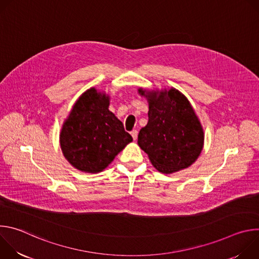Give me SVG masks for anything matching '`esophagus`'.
Masks as SVG:
<instances>
[{
    "label": "esophagus",
    "mask_w": 259,
    "mask_h": 259,
    "mask_svg": "<svg viewBox=\"0 0 259 259\" xmlns=\"http://www.w3.org/2000/svg\"><path fill=\"white\" fill-rule=\"evenodd\" d=\"M130 133H131V136L133 137V139L136 140V139H137V136H138V131H137V130H132Z\"/></svg>",
    "instance_id": "obj_1"
}]
</instances>
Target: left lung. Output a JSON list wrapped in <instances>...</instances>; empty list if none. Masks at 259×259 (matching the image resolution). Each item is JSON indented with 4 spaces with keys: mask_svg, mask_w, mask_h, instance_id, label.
<instances>
[{
    "mask_svg": "<svg viewBox=\"0 0 259 259\" xmlns=\"http://www.w3.org/2000/svg\"><path fill=\"white\" fill-rule=\"evenodd\" d=\"M149 103V122L137 143L161 173L172 174L192 166L202 153L203 126L187 96L171 87L138 89Z\"/></svg>",
    "mask_w": 259,
    "mask_h": 259,
    "instance_id": "left-lung-1",
    "label": "left lung"
}]
</instances>
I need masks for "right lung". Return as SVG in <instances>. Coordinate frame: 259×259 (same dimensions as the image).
Returning <instances> with one entry per match:
<instances>
[{
	"mask_svg": "<svg viewBox=\"0 0 259 259\" xmlns=\"http://www.w3.org/2000/svg\"><path fill=\"white\" fill-rule=\"evenodd\" d=\"M110 97L95 87L80 95L66 119L59 142L67 162L85 173L103 171L133 139L108 109Z\"/></svg>",
	"mask_w": 259,
	"mask_h": 259,
	"instance_id": "obj_1",
	"label": "right lung"
}]
</instances>
